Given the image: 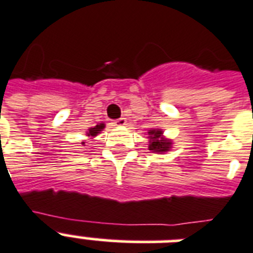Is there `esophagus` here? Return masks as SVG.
I'll use <instances>...</instances> for the list:
<instances>
[{"instance_id":"34e87169","label":"esophagus","mask_w":253,"mask_h":253,"mask_svg":"<svg viewBox=\"0 0 253 253\" xmlns=\"http://www.w3.org/2000/svg\"><path fill=\"white\" fill-rule=\"evenodd\" d=\"M126 122H127V120L126 118H118V120H116L114 121V125H116V126H125V125H126Z\"/></svg>"}]
</instances>
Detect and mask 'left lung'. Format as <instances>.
<instances>
[{"label":"left lung","instance_id":"obj_1","mask_svg":"<svg viewBox=\"0 0 253 253\" xmlns=\"http://www.w3.org/2000/svg\"><path fill=\"white\" fill-rule=\"evenodd\" d=\"M148 135H149V150L156 153H165L169 152L171 149V140L163 137V131L159 130V128H154V130L148 131Z\"/></svg>","mask_w":253,"mask_h":253}]
</instances>
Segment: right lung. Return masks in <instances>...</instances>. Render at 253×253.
Segmentation results:
<instances>
[{"label":"right lung","mask_w":253,"mask_h":253,"mask_svg":"<svg viewBox=\"0 0 253 253\" xmlns=\"http://www.w3.org/2000/svg\"><path fill=\"white\" fill-rule=\"evenodd\" d=\"M105 127V125L104 123H100V125H96L95 127H90L88 130L86 131V136L88 137H95L97 135V133H100V131H103V128ZM84 144V143H82Z\"/></svg>","instance_id":"obj_1"}]
</instances>
